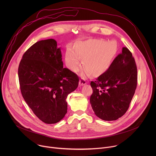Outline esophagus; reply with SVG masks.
Wrapping results in <instances>:
<instances>
[{
    "mask_svg": "<svg viewBox=\"0 0 156 156\" xmlns=\"http://www.w3.org/2000/svg\"><path fill=\"white\" fill-rule=\"evenodd\" d=\"M87 83L85 79L84 78H81L80 81H79V86H83V85H85Z\"/></svg>",
    "mask_w": 156,
    "mask_h": 156,
    "instance_id": "esophagus-1",
    "label": "esophagus"
}]
</instances>
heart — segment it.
Masks as SVG:
<instances>
[{
	"label": "heart",
	"instance_id": "heart-1",
	"mask_svg": "<svg viewBox=\"0 0 156 156\" xmlns=\"http://www.w3.org/2000/svg\"><path fill=\"white\" fill-rule=\"evenodd\" d=\"M117 52L116 44L112 42L93 39L77 43L74 49L68 48L65 62L72 71L78 70L81 58L84 68L93 75L105 72L112 63Z\"/></svg>",
	"mask_w": 156,
	"mask_h": 156
}]
</instances>
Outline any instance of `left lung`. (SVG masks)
<instances>
[{
	"label": "left lung",
	"mask_w": 156,
	"mask_h": 156,
	"mask_svg": "<svg viewBox=\"0 0 156 156\" xmlns=\"http://www.w3.org/2000/svg\"><path fill=\"white\" fill-rule=\"evenodd\" d=\"M137 67L126 48L118 55L108 70L91 82L93 93L90 103L96 115L106 120H116L129 108L137 86Z\"/></svg>",
	"instance_id": "1"
}]
</instances>
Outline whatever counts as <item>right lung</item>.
I'll list each match as a JSON object with an SVG mask.
<instances>
[{
  "label": "right lung",
  "instance_id": "1",
  "mask_svg": "<svg viewBox=\"0 0 156 156\" xmlns=\"http://www.w3.org/2000/svg\"><path fill=\"white\" fill-rule=\"evenodd\" d=\"M63 65L60 48L49 39L31 46L18 66L21 94L33 113L47 124L56 123L65 117L66 99L78 86V76Z\"/></svg>",
  "mask_w": 156,
  "mask_h": 156
}]
</instances>
